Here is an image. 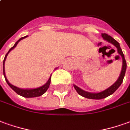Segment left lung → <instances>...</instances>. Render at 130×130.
I'll list each match as a JSON object with an SVG mask.
<instances>
[{
    "label": "left lung",
    "mask_w": 130,
    "mask_h": 130,
    "mask_svg": "<svg viewBox=\"0 0 130 130\" xmlns=\"http://www.w3.org/2000/svg\"><path fill=\"white\" fill-rule=\"evenodd\" d=\"M101 36L103 37V39L106 40L107 41H108L109 43L113 44L117 48L118 53L121 56L122 58V71H121V73L120 74V77L118 79V80L116 81V82L112 84V86H110L109 88L106 89V90L103 91H101V92H99V93H91V92H88V91H86L82 90L79 87H77L76 85L74 84V89H75V90L77 91V92L79 95H81L82 96L85 97L87 99H102L106 98V97H108V96H110V95H111V94L114 93L118 89V87L121 85V84H122L123 79H124V77H125L126 68H127V62H126V60H125V56H124V54L122 53V49H121V48L120 46V43L116 40L114 39L112 37H111L109 35H108L107 34H102Z\"/></svg>",
    "instance_id": "1"
}]
</instances>
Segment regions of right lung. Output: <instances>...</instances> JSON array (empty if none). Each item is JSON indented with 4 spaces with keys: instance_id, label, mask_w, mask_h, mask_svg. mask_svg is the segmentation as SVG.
I'll use <instances>...</instances> for the list:
<instances>
[{
    "instance_id": "1",
    "label": "right lung",
    "mask_w": 130,
    "mask_h": 130,
    "mask_svg": "<svg viewBox=\"0 0 130 130\" xmlns=\"http://www.w3.org/2000/svg\"><path fill=\"white\" fill-rule=\"evenodd\" d=\"M28 37V36H26V37L20 38V39L18 40L16 43H14V46H12L11 48L9 50V51H8V52L7 53V54L5 55V58H4V60H3V75H4V77H5V81L7 82V83H8V85L11 87L12 89V90H14L16 93H18V94L20 95V96H22L26 97V98H33V97L40 96L43 95V93H45L46 91H47V89H48V87H49L50 84H51V77H50V78L48 79V82H47L44 85H43V86L39 87V88H36V89H20V88H18V87H15V86L11 84L10 82H8V80L7 79V78H6V76H5V67H4L5 60H6V58H7V56L8 55V53L10 52L14 48V47H16V46L18 45V43H19V41H21L22 39H24V38H26V37Z\"/></svg>"
}]
</instances>
